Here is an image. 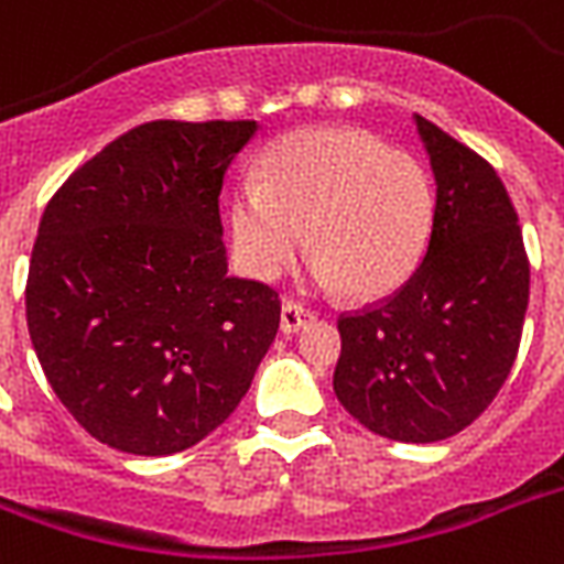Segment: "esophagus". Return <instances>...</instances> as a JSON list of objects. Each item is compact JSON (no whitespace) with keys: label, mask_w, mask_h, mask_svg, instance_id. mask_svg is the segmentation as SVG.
Returning <instances> with one entry per match:
<instances>
[{"label":"esophagus","mask_w":564,"mask_h":564,"mask_svg":"<svg viewBox=\"0 0 564 564\" xmlns=\"http://www.w3.org/2000/svg\"><path fill=\"white\" fill-rule=\"evenodd\" d=\"M316 319L311 311H304L301 304H295V301H286L281 307V330L283 334H299L301 328H307L311 322Z\"/></svg>","instance_id":"esophagus-1"}]
</instances>
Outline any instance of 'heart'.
Masks as SVG:
<instances>
[{"instance_id":"obj_1","label":"heart","mask_w":564,"mask_h":564,"mask_svg":"<svg viewBox=\"0 0 564 564\" xmlns=\"http://www.w3.org/2000/svg\"><path fill=\"white\" fill-rule=\"evenodd\" d=\"M423 162L364 129L311 127L260 162V186L230 197L227 225L245 269L272 281L304 248L319 290L384 295L411 278L435 227Z\"/></svg>"}]
</instances>
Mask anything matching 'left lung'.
Returning a JSON list of instances; mask_svg holds the SVG:
<instances>
[{
	"label": "left lung",
	"mask_w": 564,
	"mask_h": 564,
	"mask_svg": "<svg viewBox=\"0 0 564 564\" xmlns=\"http://www.w3.org/2000/svg\"><path fill=\"white\" fill-rule=\"evenodd\" d=\"M435 174V227L408 283L339 319L334 393L402 444L458 435L500 393L521 346L530 263L509 192L482 156L414 115Z\"/></svg>",
	"instance_id": "left-lung-1"
}]
</instances>
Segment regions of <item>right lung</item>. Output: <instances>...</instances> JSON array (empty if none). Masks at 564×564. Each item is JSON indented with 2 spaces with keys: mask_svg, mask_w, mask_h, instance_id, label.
Segmentation results:
<instances>
[{
  "mask_svg": "<svg viewBox=\"0 0 564 564\" xmlns=\"http://www.w3.org/2000/svg\"><path fill=\"white\" fill-rule=\"evenodd\" d=\"M257 120H150L50 200L25 286L43 376L73 420L129 455L200 444L242 402L278 292L227 274L218 195Z\"/></svg>",
  "mask_w": 564,
  "mask_h": 564,
  "instance_id": "obj_1",
  "label": "right lung"
}]
</instances>
